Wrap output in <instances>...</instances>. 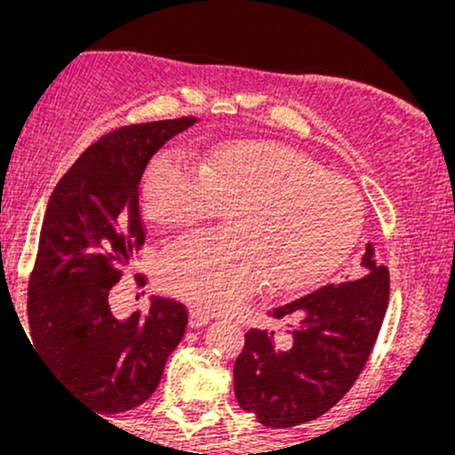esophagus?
Wrapping results in <instances>:
<instances>
[{
	"label": "esophagus",
	"instance_id": "obj_1",
	"mask_svg": "<svg viewBox=\"0 0 455 455\" xmlns=\"http://www.w3.org/2000/svg\"><path fill=\"white\" fill-rule=\"evenodd\" d=\"M210 321H212V318L207 316V315H203L201 310H195V307H192V310H190V327L192 329L205 327Z\"/></svg>",
	"mask_w": 455,
	"mask_h": 455
}]
</instances>
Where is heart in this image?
Segmentation results:
<instances>
[{"mask_svg":"<svg viewBox=\"0 0 455 455\" xmlns=\"http://www.w3.org/2000/svg\"><path fill=\"white\" fill-rule=\"evenodd\" d=\"M145 213L186 227L220 210L231 233L181 235L162 250L158 284L203 312L227 310L267 278L274 291H301L347 259L363 222L351 181L274 140H237L210 149L198 166L160 151L143 177Z\"/></svg>","mask_w":455,"mask_h":455,"instance_id":"heart-1","label":"heart"}]
</instances>
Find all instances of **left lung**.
<instances>
[{
	"mask_svg": "<svg viewBox=\"0 0 455 455\" xmlns=\"http://www.w3.org/2000/svg\"><path fill=\"white\" fill-rule=\"evenodd\" d=\"M359 278L325 284L269 312L295 318L293 331L250 329L235 362V395L243 411L267 427L316 419L344 398L362 374L389 304V269L365 243Z\"/></svg>",
	"mask_w": 455,
	"mask_h": 455,
	"instance_id": "left-lung-1",
	"label": "left lung"
}]
</instances>
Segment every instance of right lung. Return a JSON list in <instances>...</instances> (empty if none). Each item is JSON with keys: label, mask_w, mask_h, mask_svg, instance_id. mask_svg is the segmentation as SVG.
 I'll list each match as a JSON object with an SVG mask.
<instances>
[{"label": "right lung", "mask_w": 455, "mask_h": 455, "mask_svg": "<svg viewBox=\"0 0 455 455\" xmlns=\"http://www.w3.org/2000/svg\"><path fill=\"white\" fill-rule=\"evenodd\" d=\"M196 117L124 126L83 151L49 198L29 275L36 351L100 415L143 404L184 338V304L151 297L149 310L113 316L108 291L145 243L140 184L166 140Z\"/></svg>", "instance_id": "right-lung-1"}]
</instances>
